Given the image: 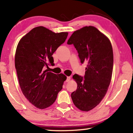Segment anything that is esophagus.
<instances>
[{
	"label": "esophagus",
	"instance_id": "1",
	"mask_svg": "<svg viewBox=\"0 0 133 133\" xmlns=\"http://www.w3.org/2000/svg\"><path fill=\"white\" fill-rule=\"evenodd\" d=\"M71 79L70 77H67V79H66V82H70V80Z\"/></svg>",
	"mask_w": 133,
	"mask_h": 133
}]
</instances>
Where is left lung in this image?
Masks as SVG:
<instances>
[{"instance_id": "8db88e82", "label": "left lung", "mask_w": 133, "mask_h": 133, "mask_svg": "<svg viewBox=\"0 0 133 133\" xmlns=\"http://www.w3.org/2000/svg\"><path fill=\"white\" fill-rule=\"evenodd\" d=\"M73 44L80 62H87L84 77L75 74L73 78L77 88L71 94L74 104L82 111L96 107L109 89L113 67V52L111 42L93 26H85L75 31L67 41Z\"/></svg>"}]
</instances>
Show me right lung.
Instances as JSON below:
<instances>
[{
  "instance_id": "1",
  "label": "right lung",
  "mask_w": 133,
  "mask_h": 133,
  "mask_svg": "<svg viewBox=\"0 0 133 133\" xmlns=\"http://www.w3.org/2000/svg\"><path fill=\"white\" fill-rule=\"evenodd\" d=\"M68 33H56L44 27L33 28L17 44L15 67L22 91L34 106L44 109L52 105L66 76L45 70L53 65V54L67 39Z\"/></svg>"
}]
</instances>
